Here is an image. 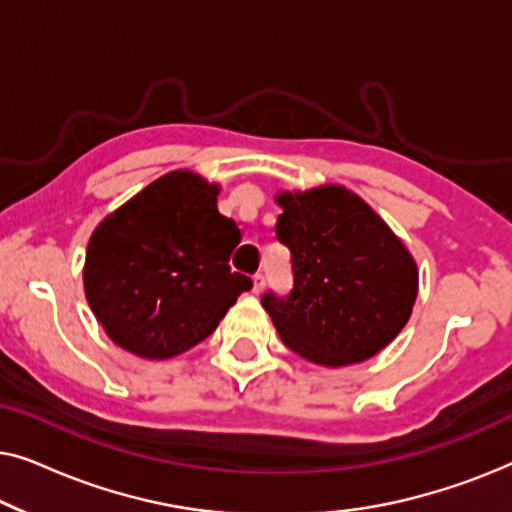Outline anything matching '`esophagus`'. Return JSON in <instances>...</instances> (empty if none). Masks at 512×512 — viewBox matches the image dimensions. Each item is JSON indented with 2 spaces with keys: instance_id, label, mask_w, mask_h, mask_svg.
<instances>
[{
  "instance_id": "34e87169",
  "label": "esophagus",
  "mask_w": 512,
  "mask_h": 512,
  "mask_svg": "<svg viewBox=\"0 0 512 512\" xmlns=\"http://www.w3.org/2000/svg\"><path fill=\"white\" fill-rule=\"evenodd\" d=\"M265 289V275L263 272H256L254 275V293H261Z\"/></svg>"
}]
</instances>
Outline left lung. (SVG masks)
Masks as SVG:
<instances>
[{
	"label": "left lung",
	"mask_w": 512,
	"mask_h": 512,
	"mask_svg": "<svg viewBox=\"0 0 512 512\" xmlns=\"http://www.w3.org/2000/svg\"><path fill=\"white\" fill-rule=\"evenodd\" d=\"M277 240L291 251L289 296L261 298L279 338L319 366L361 363L408 324L417 265L391 228L342 186L279 193Z\"/></svg>",
	"instance_id": "1"
}]
</instances>
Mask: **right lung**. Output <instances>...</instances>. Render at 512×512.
<instances>
[{
    "mask_svg": "<svg viewBox=\"0 0 512 512\" xmlns=\"http://www.w3.org/2000/svg\"><path fill=\"white\" fill-rule=\"evenodd\" d=\"M219 186L174 170L109 214L88 242L83 286L118 347L170 359L214 333L251 279L228 258L240 228L216 209Z\"/></svg>",
    "mask_w": 512,
    "mask_h": 512,
    "instance_id": "obj_1",
    "label": "right lung"
}]
</instances>
